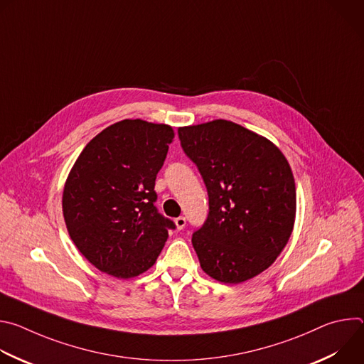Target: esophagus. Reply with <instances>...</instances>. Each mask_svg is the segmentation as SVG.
Here are the masks:
<instances>
[{
    "label": "esophagus",
    "instance_id": "obj_1",
    "mask_svg": "<svg viewBox=\"0 0 364 364\" xmlns=\"http://www.w3.org/2000/svg\"><path fill=\"white\" fill-rule=\"evenodd\" d=\"M174 222H176V226H177V229H180V230H181L184 226H186V218H184V216H180V218H177Z\"/></svg>",
    "mask_w": 364,
    "mask_h": 364
}]
</instances>
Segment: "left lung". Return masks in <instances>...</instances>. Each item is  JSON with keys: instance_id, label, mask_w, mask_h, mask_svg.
<instances>
[{"instance_id": "left-lung-1", "label": "left lung", "mask_w": 364, "mask_h": 364, "mask_svg": "<svg viewBox=\"0 0 364 364\" xmlns=\"http://www.w3.org/2000/svg\"><path fill=\"white\" fill-rule=\"evenodd\" d=\"M178 138L209 194V215L191 237L201 269L225 284L264 272L295 220V181L284 154L225 119L178 128Z\"/></svg>"}]
</instances>
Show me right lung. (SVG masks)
<instances>
[{
	"label": "right lung",
	"mask_w": 364,
	"mask_h": 364,
	"mask_svg": "<svg viewBox=\"0 0 364 364\" xmlns=\"http://www.w3.org/2000/svg\"><path fill=\"white\" fill-rule=\"evenodd\" d=\"M173 138L168 125L124 119L77 157L63 190V216L73 243L99 271L122 279L145 272L176 229L154 204Z\"/></svg>",
	"instance_id": "obj_1"
}]
</instances>
